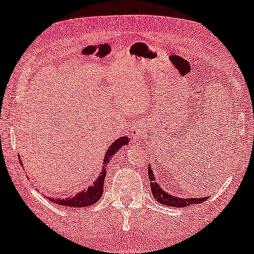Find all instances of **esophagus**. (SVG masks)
I'll list each match as a JSON object with an SVG mask.
<instances>
[{"mask_svg": "<svg viewBox=\"0 0 254 254\" xmlns=\"http://www.w3.org/2000/svg\"><path fill=\"white\" fill-rule=\"evenodd\" d=\"M142 136H143V128L141 126H135L133 131L134 140H141Z\"/></svg>", "mask_w": 254, "mask_h": 254, "instance_id": "34e87169", "label": "esophagus"}]
</instances>
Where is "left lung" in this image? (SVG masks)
Masks as SVG:
<instances>
[{"label": "left lung", "mask_w": 254, "mask_h": 254, "mask_svg": "<svg viewBox=\"0 0 254 254\" xmlns=\"http://www.w3.org/2000/svg\"><path fill=\"white\" fill-rule=\"evenodd\" d=\"M149 180H150V187H151V193L154 195L155 200L157 202L162 203L163 206H170V207H178L183 208L186 206H192V204H199L201 202H204L208 199L207 197H179L175 196L172 194L165 192L164 189H162V186L156 182L154 172L149 166Z\"/></svg>", "instance_id": "obj_1"}]
</instances>
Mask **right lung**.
Here are the masks:
<instances>
[{
    "label": "right lung",
    "mask_w": 254,
    "mask_h": 254,
    "mask_svg": "<svg viewBox=\"0 0 254 254\" xmlns=\"http://www.w3.org/2000/svg\"><path fill=\"white\" fill-rule=\"evenodd\" d=\"M128 142V136H123L119 137L118 140L113 142L112 144L110 145L109 149H107L105 152V157H104L102 171H100L98 178H97L95 182H93L91 185H90L88 189L84 190H81L75 195H70L68 197H58V199H53V197L50 196V200L52 202H55L59 206H65L68 208H85L92 206L93 203H96L100 197L103 195L104 190V182H105V176H106V166L111 162V159L116 152L119 150L120 148H123L124 145H127ZM22 162V159H20Z\"/></svg>",
    "instance_id": "1"
}]
</instances>
